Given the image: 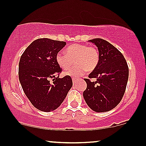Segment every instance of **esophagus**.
Segmentation results:
<instances>
[{"instance_id":"1","label":"esophagus","mask_w":146,"mask_h":146,"mask_svg":"<svg viewBox=\"0 0 146 146\" xmlns=\"http://www.w3.org/2000/svg\"><path fill=\"white\" fill-rule=\"evenodd\" d=\"M76 81H77V79H75V78H73V79H72V82H73V84H75V83H76Z\"/></svg>"}]
</instances>
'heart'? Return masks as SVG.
Listing matches in <instances>:
<instances>
[{
    "label": "heart",
    "mask_w": 146,
    "mask_h": 146,
    "mask_svg": "<svg viewBox=\"0 0 146 146\" xmlns=\"http://www.w3.org/2000/svg\"><path fill=\"white\" fill-rule=\"evenodd\" d=\"M74 59L76 65L65 72V74L78 77L86 74L88 70L92 71L97 67L100 60V54L95 46L74 44L66 48L65 53L60 51L56 55V62L64 70L72 66Z\"/></svg>",
    "instance_id": "1"
}]
</instances>
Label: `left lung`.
Returning a JSON list of instances; mask_svg holds the SVG:
<instances>
[{"instance_id":"8db88e82","label":"left lung","mask_w":146,"mask_h":146,"mask_svg":"<svg viewBox=\"0 0 146 146\" xmlns=\"http://www.w3.org/2000/svg\"><path fill=\"white\" fill-rule=\"evenodd\" d=\"M98 48L100 60L97 67L85 79L87 88L83 92L88 106L95 112L114 109L121 101L129 77V68L120 51L101 38L88 40Z\"/></svg>"}]
</instances>
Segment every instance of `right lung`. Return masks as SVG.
<instances>
[{"label": "right lung", "instance_id": "right-lung-1", "mask_svg": "<svg viewBox=\"0 0 146 146\" xmlns=\"http://www.w3.org/2000/svg\"><path fill=\"white\" fill-rule=\"evenodd\" d=\"M65 45V42L37 39L20 58V84L31 104L42 111L57 109L72 86L70 76L59 78L62 69L56 62V55Z\"/></svg>", "mask_w": 146, "mask_h": 146}]
</instances>
